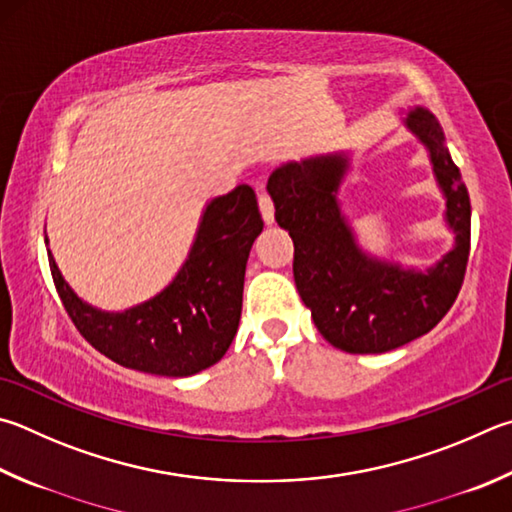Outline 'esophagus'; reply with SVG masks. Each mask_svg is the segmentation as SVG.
<instances>
[{
    "label": "esophagus",
    "instance_id": "34e87169",
    "mask_svg": "<svg viewBox=\"0 0 512 512\" xmlns=\"http://www.w3.org/2000/svg\"><path fill=\"white\" fill-rule=\"evenodd\" d=\"M259 210H262V217H264L266 224H273V221H275V208H273L271 197H268L264 190L259 192Z\"/></svg>",
    "mask_w": 512,
    "mask_h": 512
}]
</instances>
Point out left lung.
<instances>
[{
    "mask_svg": "<svg viewBox=\"0 0 512 512\" xmlns=\"http://www.w3.org/2000/svg\"><path fill=\"white\" fill-rule=\"evenodd\" d=\"M405 125L430 152L436 183L445 194V221L457 235L450 253L427 271L378 262L362 253L338 203V188L349 167L345 154L286 163L266 185L277 224L293 239V277L302 302L324 340L349 353H385L432 331L457 300L466 275V183L430 111L414 107Z\"/></svg>",
    "mask_w": 512,
    "mask_h": 512,
    "instance_id": "obj_1",
    "label": "left lung"
}]
</instances>
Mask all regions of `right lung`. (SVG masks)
I'll list each match as a JSON object with an SVG mask.
<instances>
[{"label":"right lung","mask_w":512,"mask_h":512,"mask_svg":"<svg viewBox=\"0 0 512 512\" xmlns=\"http://www.w3.org/2000/svg\"><path fill=\"white\" fill-rule=\"evenodd\" d=\"M262 228L250 185L212 199L172 284L123 313L82 302L64 282L51 250L49 266L64 309L91 347L123 367L183 378L219 362L235 338L246 262Z\"/></svg>","instance_id":"1"}]
</instances>
